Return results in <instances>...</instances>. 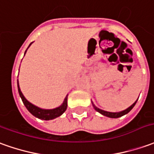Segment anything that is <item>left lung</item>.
<instances>
[{
	"mask_svg": "<svg viewBox=\"0 0 154 154\" xmlns=\"http://www.w3.org/2000/svg\"><path fill=\"white\" fill-rule=\"evenodd\" d=\"M137 100H138V98H137ZM137 100H136L134 103L132 104V106H129L128 108H127L126 110L119 111V112H110V111H104V110H101V109H100V108L96 107L93 102H92V106H93V107H94V109H95V111H98V112L100 113L101 115L105 116H107V117H110V118H118V117H121V116H122L128 114V112L131 111L132 108L134 107V106H135L136 103H137Z\"/></svg>",
	"mask_w": 154,
	"mask_h": 154,
	"instance_id": "8db88e82",
	"label": "left lung"
}]
</instances>
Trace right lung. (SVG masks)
<instances>
[{"mask_svg":"<svg viewBox=\"0 0 154 154\" xmlns=\"http://www.w3.org/2000/svg\"><path fill=\"white\" fill-rule=\"evenodd\" d=\"M32 43H30V45L28 46V48L31 46V44ZM28 48H26V50L28 49ZM26 50L25 51V54L24 55L26 54ZM17 87H18V92L19 95L22 99V102L24 104V106H26V108L28 110V111L30 112L32 115H33L36 117H38L39 119L42 120H46V121H48V120H53L54 118H57L63 114L64 111H66L67 109V101H68V95L65 96V98L63 100V103L61 104L59 106L56 108H54V109H43V108H40L37 106H35L33 104H32L31 102H29L25 98V96L23 95V94L21 91V89L19 87V84H18V79H17Z\"/></svg>","mask_w":154,"mask_h":154,"instance_id":"1","label":"right lung"}]
</instances>
